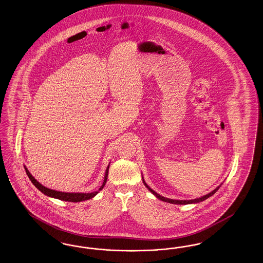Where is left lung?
Returning a JSON list of instances; mask_svg holds the SVG:
<instances>
[{
  "label": "left lung",
  "mask_w": 263,
  "mask_h": 263,
  "mask_svg": "<svg viewBox=\"0 0 263 263\" xmlns=\"http://www.w3.org/2000/svg\"><path fill=\"white\" fill-rule=\"evenodd\" d=\"M143 183L145 184V186L147 187V189L151 191V193H153L157 198H158V200H162V201H165V202H169V203H173V204H189V203H198V202H200V201H202V200H206V199H209L210 197H211L212 195H214L218 189L220 188V186H218L216 189L213 190L212 192H210L209 193L208 195H205V196H203V197H201V198H199V199H195V200H171V199H167V198H164V197H162V196H160V195H158V193H156L154 190L151 189L147 185V183L145 182V180L143 178Z\"/></svg>",
  "instance_id": "1"
}]
</instances>
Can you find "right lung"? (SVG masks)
I'll return each mask as SVG.
<instances>
[{"instance_id":"right-lung-1","label":"right lung","mask_w":263,"mask_h":263,"mask_svg":"<svg viewBox=\"0 0 263 263\" xmlns=\"http://www.w3.org/2000/svg\"><path fill=\"white\" fill-rule=\"evenodd\" d=\"M108 168H109V165L106 167L105 179H104L103 185L101 186V188L99 189V191L93 192V193H64V192H59V191H54V190L46 188L45 186H43L42 184H40L36 179L34 178L32 176L31 173L28 171V169L24 166V169L26 171V174H27V176L29 177L30 181L33 183V185L39 191H41L44 195H46L48 197H51V198L58 199V200H64V201H71V202H78V201L90 200V199L94 198L95 196L105 187L106 180H107V175H108Z\"/></svg>"}]
</instances>
